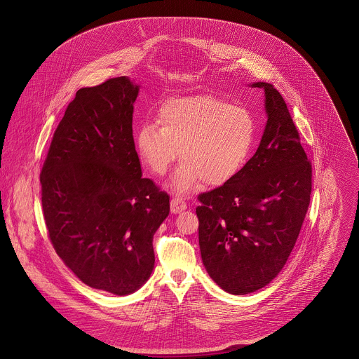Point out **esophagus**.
Here are the masks:
<instances>
[{"mask_svg": "<svg viewBox=\"0 0 359 359\" xmlns=\"http://www.w3.org/2000/svg\"><path fill=\"white\" fill-rule=\"evenodd\" d=\"M185 208H187V203L181 196H174L171 199V211L172 212H181Z\"/></svg>", "mask_w": 359, "mask_h": 359, "instance_id": "obj_1", "label": "esophagus"}]
</instances>
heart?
I'll return each mask as SVG.
<instances>
[{
	"label": "heart",
	"instance_id": "1",
	"mask_svg": "<svg viewBox=\"0 0 359 359\" xmlns=\"http://www.w3.org/2000/svg\"><path fill=\"white\" fill-rule=\"evenodd\" d=\"M255 133V118L243 106L214 95L175 97L160 106L157 123L141 124L135 147L156 175L167 172L180 151L172 187L185 192L203 181L218 187L232 180L250 154Z\"/></svg>",
	"mask_w": 359,
	"mask_h": 359
}]
</instances>
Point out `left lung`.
I'll use <instances>...</instances> for the list:
<instances>
[{
  "label": "left lung",
  "instance_id": "1",
  "mask_svg": "<svg viewBox=\"0 0 359 359\" xmlns=\"http://www.w3.org/2000/svg\"><path fill=\"white\" fill-rule=\"evenodd\" d=\"M268 114L255 156L224 185L198 196L199 246L208 275L231 294L268 285L299 238L312 189V165L285 100L268 83Z\"/></svg>",
  "mask_w": 359,
  "mask_h": 359
}]
</instances>
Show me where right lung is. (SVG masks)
Segmentation results:
<instances>
[{
    "label": "right lung",
    "instance_id": "right-lung-1",
    "mask_svg": "<svg viewBox=\"0 0 359 359\" xmlns=\"http://www.w3.org/2000/svg\"><path fill=\"white\" fill-rule=\"evenodd\" d=\"M138 86L116 77L81 88L56 127L40 172L56 255L87 286L126 296L154 265L170 196L144 178L133 137Z\"/></svg>",
    "mask_w": 359,
    "mask_h": 359
}]
</instances>
